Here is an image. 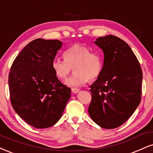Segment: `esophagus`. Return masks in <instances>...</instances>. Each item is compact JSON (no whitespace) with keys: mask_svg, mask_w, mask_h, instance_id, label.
<instances>
[{"mask_svg":"<svg viewBox=\"0 0 153 153\" xmlns=\"http://www.w3.org/2000/svg\"><path fill=\"white\" fill-rule=\"evenodd\" d=\"M80 91V89H79V88H73L72 89H71V91H72V93L74 94H76L78 93L79 91Z\"/></svg>","mask_w":153,"mask_h":153,"instance_id":"34e87169","label":"esophagus"}]
</instances>
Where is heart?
I'll return each mask as SVG.
<instances>
[{
	"mask_svg": "<svg viewBox=\"0 0 153 153\" xmlns=\"http://www.w3.org/2000/svg\"><path fill=\"white\" fill-rule=\"evenodd\" d=\"M65 59H54L52 67L58 78L64 79L75 68L76 74L65 82L69 87L77 88L99 76L103 69V59L97 52H92L84 45L75 44L64 54Z\"/></svg>",
	"mask_w": 153,
	"mask_h": 153,
	"instance_id": "1",
	"label": "heart"
}]
</instances>
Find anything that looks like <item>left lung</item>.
<instances>
[{"label": "left lung", "mask_w": 153, "mask_h": 153, "mask_svg": "<svg viewBox=\"0 0 153 153\" xmlns=\"http://www.w3.org/2000/svg\"><path fill=\"white\" fill-rule=\"evenodd\" d=\"M104 54L103 69L90 86L91 101L88 114L100 127H119L140 104L143 72L129 45L114 35L100 37L94 42Z\"/></svg>", "instance_id": "1"}]
</instances>
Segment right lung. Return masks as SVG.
<instances>
[{"label": "right lung", "mask_w": 153, "mask_h": 153, "mask_svg": "<svg viewBox=\"0 0 153 153\" xmlns=\"http://www.w3.org/2000/svg\"><path fill=\"white\" fill-rule=\"evenodd\" d=\"M62 46L57 39H36L22 49L11 66V104L22 119L36 128L54 125L71 97V88L62 84L52 67Z\"/></svg>", "instance_id": "add662e5"}]
</instances>
